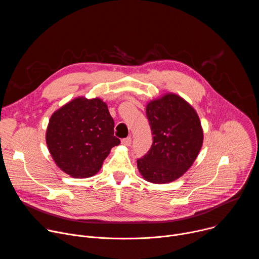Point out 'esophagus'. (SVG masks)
<instances>
[{
  "mask_svg": "<svg viewBox=\"0 0 259 259\" xmlns=\"http://www.w3.org/2000/svg\"><path fill=\"white\" fill-rule=\"evenodd\" d=\"M122 144L123 145H126V146H129L130 144H131V142H132V138L129 136V137H127V138H124V139H122Z\"/></svg>",
  "mask_w": 259,
  "mask_h": 259,
  "instance_id": "obj_1",
  "label": "esophagus"
}]
</instances>
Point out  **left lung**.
Returning <instances> with one entry per match:
<instances>
[{
    "label": "left lung",
    "instance_id": "1",
    "mask_svg": "<svg viewBox=\"0 0 259 259\" xmlns=\"http://www.w3.org/2000/svg\"><path fill=\"white\" fill-rule=\"evenodd\" d=\"M152 129L150 151L137 160L140 174L153 183H167L186 173L203 144V129L193 106L176 94H166L147 103Z\"/></svg>",
    "mask_w": 259,
    "mask_h": 259
}]
</instances>
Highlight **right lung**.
Wrapping results in <instances>:
<instances>
[{"label":"right lung","instance_id":"1","mask_svg":"<svg viewBox=\"0 0 259 259\" xmlns=\"http://www.w3.org/2000/svg\"><path fill=\"white\" fill-rule=\"evenodd\" d=\"M105 102L78 97L51 116L46 142L56 165L66 174L86 178L96 174L112 147L120 144Z\"/></svg>","mask_w":259,"mask_h":259}]
</instances>
